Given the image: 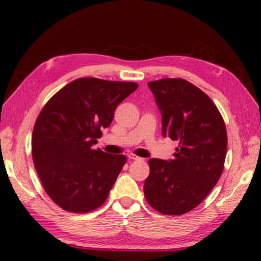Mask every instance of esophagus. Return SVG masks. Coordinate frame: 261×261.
Segmentation results:
<instances>
[{
	"label": "esophagus",
	"instance_id": "34e87169",
	"mask_svg": "<svg viewBox=\"0 0 261 261\" xmlns=\"http://www.w3.org/2000/svg\"><path fill=\"white\" fill-rule=\"evenodd\" d=\"M127 158H129L130 161H140V160H142V158L138 157V156L135 155V154H129V155H127Z\"/></svg>",
	"mask_w": 261,
	"mask_h": 261
}]
</instances>
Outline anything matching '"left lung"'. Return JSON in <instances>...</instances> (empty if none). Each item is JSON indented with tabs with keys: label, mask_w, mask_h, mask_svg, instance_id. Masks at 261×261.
Listing matches in <instances>:
<instances>
[{
	"label": "left lung",
	"mask_w": 261,
	"mask_h": 261,
	"mask_svg": "<svg viewBox=\"0 0 261 261\" xmlns=\"http://www.w3.org/2000/svg\"><path fill=\"white\" fill-rule=\"evenodd\" d=\"M162 114V135L178 141L173 160L150 158L144 192L164 215L192 211L216 186L227 149L224 120L212 99L183 79L148 83Z\"/></svg>",
	"instance_id": "8db88e82"
}]
</instances>
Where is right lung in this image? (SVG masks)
I'll list each match as a JSON object with an SVG mask.
<instances>
[{
	"label": "right lung",
	"mask_w": 261,
	"mask_h": 261,
	"mask_svg": "<svg viewBox=\"0 0 261 261\" xmlns=\"http://www.w3.org/2000/svg\"><path fill=\"white\" fill-rule=\"evenodd\" d=\"M137 88L136 83L80 78L43 107L33 131V160L46 193L64 211L88 213L109 197L126 157L93 146Z\"/></svg>",
	"instance_id": "obj_1"
}]
</instances>
